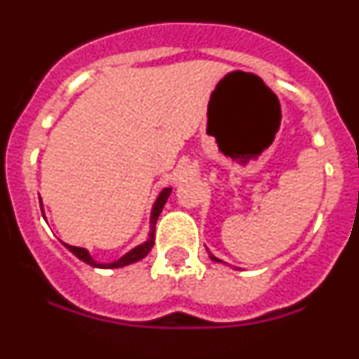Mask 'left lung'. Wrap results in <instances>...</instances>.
I'll return each instance as SVG.
<instances>
[{"instance_id": "left-lung-1", "label": "left lung", "mask_w": 359, "mask_h": 359, "mask_svg": "<svg viewBox=\"0 0 359 359\" xmlns=\"http://www.w3.org/2000/svg\"><path fill=\"white\" fill-rule=\"evenodd\" d=\"M206 250H208V248H206ZM210 259H212V261H215V263H224V261H221V259H217L213 254H210Z\"/></svg>"}]
</instances>
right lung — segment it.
<instances>
[{"mask_svg":"<svg viewBox=\"0 0 359 359\" xmlns=\"http://www.w3.org/2000/svg\"><path fill=\"white\" fill-rule=\"evenodd\" d=\"M171 194V188H164L161 191V195L156 197L155 204H153V210H151V219H149V224H151V228H149V237H147L146 243H142V245L135 246L133 250H129L128 254L122 255L120 259H116V261H113V263H98V261H95V259L91 257V254L87 252L86 248H78V246H71L67 245V243H62L65 248L69 250V252H72V254L76 255L80 261H83V263L91 264V266H96V268H120V266H128V264L131 263H137V261H140V259L146 257L149 252H151L153 245H155V224H156V219H158V215H161L162 208H164L165 201H168V197H170ZM40 208H41V215H43L45 219V213H43V206H41V198H40Z\"/></svg>","mask_w":359,"mask_h":359,"instance_id":"obj_1","label":"right lung"}]
</instances>
